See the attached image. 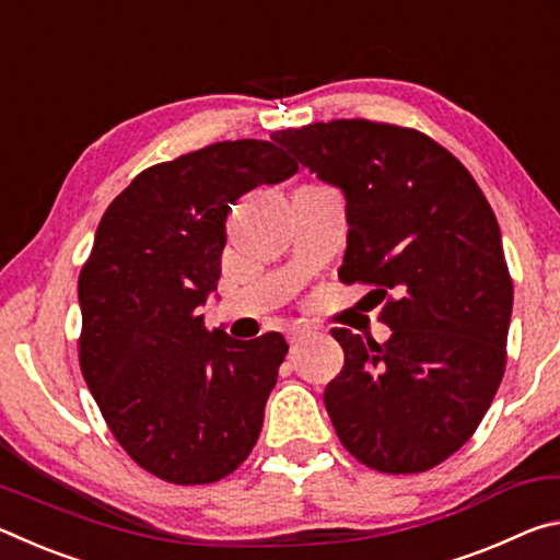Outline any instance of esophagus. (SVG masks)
I'll return each mask as SVG.
<instances>
[{"label":"esophagus","instance_id":"obj_1","mask_svg":"<svg viewBox=\"0 0 560 560\" xmlns=\"http://www.w3.org/2000/svg\"><path fill=\"white\" fill-rule=\"evenodd\" d=\"M311 336H314V330H311V328H306V326H293V328L289 330V343H291V346H301L303 340L311 338Z\"/></svg>","mask_w":560,"mask_h":560}]
</instances>
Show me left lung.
<instances>
[{"label":"left lung","instance_id":"obj_1","mask_svg":"<svg viewBox=\"0 0 560 560\" xmlns=\"http://www.w3.org/2000/svg\"><path fill=\"white\" fill-rule=\"evenodd\" d=\"M273 143L346 195L338 279L373 287L393 330L385 343L330 330L346 353L324 393L338 440L385 474L438 467L479 428L506 365L514 283L485 192L450 150L390 122H311Z\"/></svg>","mask_w":560,"mask_h":560}]
</instances>
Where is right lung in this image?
I'll return each mask as SVG.
<instances>
[{
    "mask_svg": "<svg viewBox=\"0 0 560 560\" xmlns=\"http://www.w3.org/2000/svg\"><path fill=\"white\" fill-rule=\"evenodd\" d=\"M269 140H226L140 173L108 205L79 277V360L103 420L170 485H212L249 457L287 340L207 330L226 214L296 175Z\"/></svg>",
    "mask_w": 560,
    "mask_h": 560,
    "instance_id": "1",
    "label": "right lung"
}]
</instances>
